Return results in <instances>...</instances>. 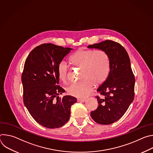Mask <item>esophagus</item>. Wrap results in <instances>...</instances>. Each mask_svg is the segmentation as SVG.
<instances>
[{
	"label": "esophagus",
	"instance_id": "esophagus-1",
	"mask_svg": "<svg viewBox=\"0 0 153 153\" xmlns=\"http://www.w3.org/2000/svg\"><path fill=\"white\" fill-rule=\"evenodd\" d=\"M86 100L85 99H77V101L80 102H85Z\"/></svg>",
	"mask_w": 153,
	"mask_h": 153
}]
</instances>
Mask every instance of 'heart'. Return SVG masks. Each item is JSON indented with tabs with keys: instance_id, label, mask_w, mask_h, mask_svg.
<instances>
[{
	"instance_id": "obj_1",
	"label": "heart",
	"mask_w": 153,
	"mask_h": 153,
	"mask_svg": "<svg viewBox=\"0 0 153 153\" xmlns=\"http://www.w3.org/2000/svg\"><path fill=\"white\" fill-rule=\"evenodd\" d=\"M70 62L82 67V77L85 80L71 85L67 88L70 96L77 98L88 96L97 85L103 83L110 72V59L106 52L102 50L79 49L70 57ZM57 74L63 82L68 80V65L63 61L57 66Z\"/></svg>"
}]
</instances>
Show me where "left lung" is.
<instances>
[{
	"label": "left lung",
	"instance_id": "1",
	"mask_svg": "<svg viewBox=\"0 0 153 153\" xmlns=\"http://www.w3.org/2000/svg\"><path fill=\"white\" fill-rule=\"evenodd\" d=\"M88 48L104 51L110 59V73L97 90L103 97L96 96L99 106L90 114L96 123L110 125L124 115L134 100L135 78L130 59L125 49L113 40H106Z\"/></svg>",
	"mask_w": 153,
	"mask_h": 153
}]
</instances>
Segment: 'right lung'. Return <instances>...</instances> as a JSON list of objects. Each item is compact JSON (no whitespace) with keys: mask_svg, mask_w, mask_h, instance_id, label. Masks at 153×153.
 <instances>
[{"mask_svg":"<svg viewBox=\"0 0 153 153\" xmlns=\"http://www.w3.org/2000/svg\"><path fill=\"white\" fill-rule=\"evenodd\" d=\"M72 48L44 43L34 48L27 57L22 82L24 103L33 118L48 128L62 126L70 117L76 97L59 95L65 91L59 85L57 66Z\"/></svg>","mask_w":153,"mask_h":153,"instance_id":"add662e5","label":"right lung"}]
</instances>
